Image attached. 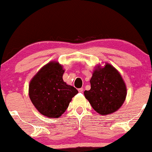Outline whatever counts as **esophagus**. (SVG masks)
<instances>
[{
    "label": "esophagus",
    "instance_id": "esophagus-1",
    "mask_svg": "<svg viewBox=\"0 0 152 152\" xmlns=\"http://www.w3.org/2000/svg\"><path fill=\"white\" fill-rule=\"evenodd\" d=\"M78 91H79V93H83V88H79V89H78Z\"/></svg>",
    "mask_w": 152,
    "mask_h": 152
}]
</instances>
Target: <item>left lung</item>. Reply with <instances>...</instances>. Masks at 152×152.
I'll return each mask as SVG.
<instances>
[{
  "label": "left lung",
  "mask_w": 152,
  "mask_h": 152,
  "mask_svg": "<svg viewBox=\"0 0 152 152\" xmlns=\"http://www.w3.org/2000/svg\"><path fill=\"white\" fill-rule=\"evenodd\" d=\"M91 89L84 95L93 109L102 115L116 112L126 97V86L120 73L107 64L95 70L91 80Z\"/></svg>",
  "instance_id": "8db88e82"
}]
</instances>
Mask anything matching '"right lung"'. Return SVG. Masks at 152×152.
Listing matches in <instances>:
<instances>
[{"mask_svg": "<svg viewBox=\"0 0 152 152\" xmlns=\"http://www.w3.org/2000/svg\"><path fill=\"white\" fill-rule=\"evenodd\" d=\"M64 72L58 62H50L37 73L29 86V95L33 105L40 113L50 118L62 115L78 93L75 88L64 82Z\"/></svg>", "mask_w": 152, "mask_h": 152, "instance_id": "1", "label": "right lung"}]
</instances>
